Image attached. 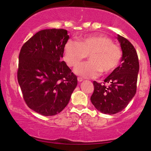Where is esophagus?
<instances>
[{
  "label": "esophagus",
  "mask_w": 151,
  "mask_h": 151,
  "mask_svg": "<svg viewBox=\"0 0 151 151\" xmlns=\"http://www.w3.org/2000/svg\"><path fill=\"white\" fill-rule=\"evenodd\" d=\"M78 82H82V80H83V79H82V78H80V77H78Z\"/></svg>",
  "instance_id": "1"
}]
</instances>
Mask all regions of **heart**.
<instances>
[{"mask_svg":"<svg viewBox=\"0 0 151 151\" xmlns=\"http://www.w3.org/2000/svg\"><path fill=\"white\" fill-rule=\"evenodd\" d=\"M87 55L89 60L78 65L75 72L84 78H93L101 72L108 74L114 71L120 62L122 51L104 35L84 36L78 42L69 40L65 43L64 57L69 67H75Z\"/></svg>","mask_w":151,"mask_h":151,"instance_id":"heart-1","label":"heart"}]
</instances>
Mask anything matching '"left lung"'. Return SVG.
Wrapping results in <instances>:
<instances>
[{"label": "left lung", "mask_w": 151, "mask_h": 151, "mask_svg": "<svg viewBox=\"0 0 151 151\" xmlns=\"http://www.w3.org/2000/svg\"><path fill=\"white\" fill-rule=\"evenodd\" d=\"M117 39L122 50V63L106 78L103 84L93 81L94 91L91 97L97 110L109 115L122 111L135 96L139 72V60L135 47L119 35ZM106 83L109 86L105 85Z\"/></svg>", "instance_id": "left-lung-1"}]
</instances>
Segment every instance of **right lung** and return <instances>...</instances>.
I'll return each mask as SVG.
<instances>
[{
	"instance_id": "add662e5",
	"label": "right lung",
	"mask_w": 151,
	"mask_h": 151,
	"mask_svg": "<svg viewBox=\"0 0 151 151\" xmlns=\"http://www.w3.org/2000/svg\"><path fill=\"white\" fill-rule=\"evenodd\" d=\"M69 38L63 29L41 30L20 49L17 78L22 97L31 109L45 116L60 113L77 86V76L61 61Z\"/></svg>"
}]
</instances>
